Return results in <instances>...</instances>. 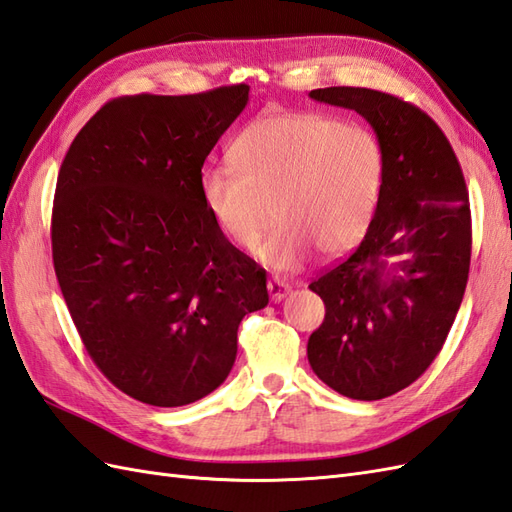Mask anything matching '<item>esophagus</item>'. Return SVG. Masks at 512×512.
<instances>
[{
    "instance_id": "esophagus-1",
    "label": "esophagus",
    "mask_w": 512,
    "mask_h": 512,
    "mask_svg": "<svg viewBox=\"0 0 512 512\" xmlns=\"http://www.w3.org/2000/svg\"><path fill=\"white\" fill-rule=\"evenodd\" d=\"M267 289H269V295H271L273 302H282V299L289 295L291 286H289V282H284L282 278H269Z\"/></svg>"
}]
</instances>
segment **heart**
<instances>
[{
	"mask_svg": "<svg viewBox=\"0 0 512 512\" xmlns=\"http://www.w3.org/2000/svg\"><path fill=\"white\" fill-rule=\"evenodd\" d=\"M232 169H206L199 195L217 230L254 249L273 217L280 228L258 249L273 269H295L310 249L339 256L367 232L382 186V147L369 128L321 112H271L230 145Z\"/></svg>",
	"mask_w": 512,
	"mask_h": 512,
	"instance_id": "obj_1",
	"label": "heart"
}]
</instances>
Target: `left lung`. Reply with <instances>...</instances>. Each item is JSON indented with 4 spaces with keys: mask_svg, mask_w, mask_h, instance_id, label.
Listing matches in <instances>:
<instances>
[{
    "mask_svg": "<svg viewBox=\"0 0 512 512\" xmlns=\"http://www.w3.org/2000/svg\"><path fill=\"white\" fill-rule=\"evenodd\" d=\"M310 97L356 110L382 147L365 239L308 286L326 304L310 367L336 393L373 402L413 384L447 339L469 278V193L450 141L417 106L358 86Z\"/></svg>",
    "mask_w": 512,
    "mask_h": 512,
    "instance_id": "obj_1",
    "label": "left lung"
}]
</instances>
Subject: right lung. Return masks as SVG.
Wrapping results in <instances>:
<instances>
[{
    "label": "right lung",
    "instance_id": "obj_1",
    "mask_svg": "<svg viewBox=\"0 0 512 512\" xmlns=\"http://www.w3.org/2000/svg\"><path fill=\"white\" fill-rule=\"evenodd\" d=\"M247 84L132 95L99 108L62 160L54 269L97 369L143 404L202 400L228 378L236 330L269 302L267 271L206 213L199 178Z\"/></svg>",
    "mask_w": 512,
    "mask_h": 512
}]
</instances>
